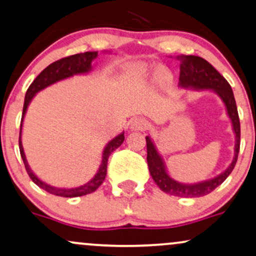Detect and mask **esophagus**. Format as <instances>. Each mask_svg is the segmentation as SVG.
<instances>
[{"label":"esophagus","instance_id":"34e87169","mask_svg":"<svg viewBox=\"0 0 256 256\" xmlns=\"http://www.w3.org/2000/svg\"><path fill=\"white\" fill-rule=\"evenodd\" d=\"M148 128V122L144 118H136L131 122L130 130L131 131H143Z\"/></svg>","mask_w":256,"mask_h":256}]
</instances>
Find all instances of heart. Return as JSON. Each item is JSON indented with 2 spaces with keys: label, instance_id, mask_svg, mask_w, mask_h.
<instances>
[{
  "label": "heart",
  "instance_id": "1",
  "mask_svg": "<svg viewBox=\"0 0 256 256\" xmlns=\"http://www.w3.org/2000/svg\"><path fill=\"white\" fill-rule=\"evenodd\" d=\"M134 69H136V72L138 74H140V75H146V74L149 72V66H146V64H137V66H134Z\"/></svg>",
  "mask_w": 256,
  "mask_h": 256
}]
</instances>
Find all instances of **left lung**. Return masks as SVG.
Returning <instances> with one entry per match:
<instances>
[{"mask_svg": "<svg viewBox=\"0 0 256 256\" xmlns=\"http://www.w3.org/2000/svg\"><path fill=\"white\" fill-rule=\"evenodd\" d=\"M180 62V78H178V87L193 90H211L220 98L222 102L226 106V114L232 122V131L235 134V148H234V158L228 166L226 170L222 172L217 176L199 181V182L184 184L175 180L169 175L167 166L163 158L158 152L154 140L150 136H146V161L149 172L152 174L156 184L164 193L182 196V198H196L211 193L217 188L224 180L229 176L235 167L237 156L240 152V138H241V128H240L238 113H237L236 101L234 98L232 89L230 84L214 66L205 60L204 58L192 54H180L175 57Z\"/></svg>", "mask_w": 256, "mask_h": 256, "instance_id": "8db88e82", "label": "left lung"}]
</instances>
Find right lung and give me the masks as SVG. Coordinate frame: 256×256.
I'll use <instances>...</instances> for the list:
<instances>
[{
  "label": "right lung",
  "instance_id": "obj_1",
  "mask_svg": "<svg viewBox=\"0 0 256 256\" xmlns=\"http://www.w3.org/2000/svg\"><path fill=\"white\" fill-rule=\"evenodd\" d=\"M98 57V51H88L83 52V54H74V56H69L66 58H62L60 60L54 62L50 64L48 68H45L42 72L36 76V78L32 82V84L30 86V88L27 89L26 96H24V110H22V118H21V125H20V137H19V146H20V154L22 161L24 163V168H26L27 173H28L30 178H32V181L36 186H39L40 188L46 190L48 193L58 196H64V198H75V196H81L89 194V193H93L94 190H98V187L104 182V178L107 174V161H108L110 155L114 152L116 149L122 146V142L125 140L124 131L122 134H119L118 136H116L113 140H110L108 143L106 144V146L102 150V158H101V164L98 167L96 174L94 175L88 182L81 184L78 187H70V188H66V187H54L48 184L45 181H42V178H39L36 175L33 173V170L30 169L28 162L26 160V155H24L22 142H21V132H22V122L24 118L26 116L27 108H28L30 101L36 96V93H39L42 89L50 87V86L54 84V83L63 81V80L70 78L75 75H87L93 70V63L94 60H96Z\"/></svg>",
  "mask_w": 256,
  "mask_h": 256
}]
</instances>
